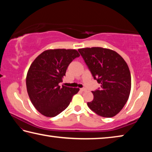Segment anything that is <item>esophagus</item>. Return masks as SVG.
Here are the masks:
<instances>
[{
    "label": "esophagus",
    "mask_w": 152,
    "mask_h": 152,
    "mask_svg": "<svg viewBox=\"0 0 152 152\" xmlns=\"http://www.w3.org/2000/svg\"><path fill=\"white\" fill-rule=\"evenodd\" d=\"M80 90L81 91H86V88H81Z\"/></svg>",
    "instance_id": "1"
}]
</instances>
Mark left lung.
<instances>
[{
	"mask_svg": "<svg viewBox=\"0 0 152 152\" xmlns=\"http://www.w3.org/2000/svg\"><path fill=\"white\" fill-rule=\"evenodd\" d=\"M79 52L101 87L92 91L94 99L88 107L104 118L120 111L131 91V74L124 59L114 50L102 47L79 49Z\"/></svg>",
	"mask_w": 152,
	"mask_h": 152,
	"instance_id": "1",
	"label": "left lung"
}]
</instances>
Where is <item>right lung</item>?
<instances>
[{
  "label": "right lung",
  "instance_id": "right-lung-1",
  "mask_svg": "<svg viewBox=\"0 0 152 152\" xmlns=\"http://www.w3.org/2000/svg\"><path fill=\"white\" fill-rule=\"evenodd\" d=\"M79 56L75 49H50L42 52L31 64L26 75V89L34 107L42 115H57L79 91L60 86L69 64Z\"/></svg>",
  "mask_w": 152,
  "mask_h": 152
}]
</instances>
